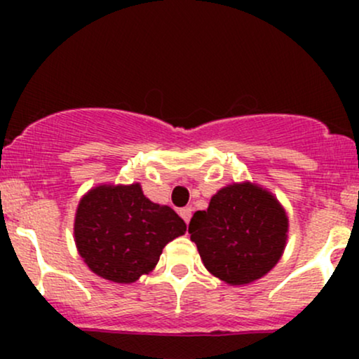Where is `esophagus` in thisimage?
Returning a JSON list of instances; mask_svg holds the SVG:
<instances>
[{
	"label": "esophagus",
	"mask_w": 359,
	"mask_h": 359,
	"mask_svg": "<svg viewBox=\"0 0 359 359\" xmlns=\"http://www.w3.org/2000/svg\"><path fill=\"white\" fill-rule=\"evenodd\" d=\"M179 214H180V216H182V219L189 224V221H191V217H192V208H184V209H180Z\"/></svg>",
	"instance_id": "esophagus-1"
}]
</instances>
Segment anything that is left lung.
Returning a JSON list of instances; mask_svg holds the SVG:
<instances>
[{
	"label": "left lung",
	"mask_w": 359,
	"mask_h": 359,
	"mask_svg": "<svg viewBox=\"0 0 359 359\" xmlns=\"http://www.w3.org/2000/svg\"><path fill=\"white\" fill-rule=\"evenodd\" d=\"M288 217L275 196L251 182L231 184L189 222L204 266L229 285L266 275L285 250Z\"/></svg>",
	"instance_id": "1"
}]
</instances>
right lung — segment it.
Instances as JSON below:
<instances>
[{
	"instance_id": "obj_1",
	"label": "right lung",
	"mask_w": 359,
	"mask_h": 359,
	"mask_svg": "<svg viewBox=\"0 0 359 359\" xmlns=\"http://www.w3.org/2000/svg\"><path fill=\"white\" fill-rule=\"evenodd\" d=\"M185 229L182 217L147 199L140 184L90 189L74 221L76 246L86 265L116 283H133L150 273L167 243Z\"/></svg>"
}]
</instances>
